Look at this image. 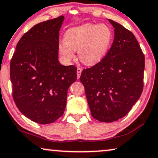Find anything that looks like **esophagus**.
Wrapping results in <instances>:
<instances>
[{
  "instance_id": "1",
  "label": "esophagus",
  "mask_w": 158,
  "mask_h": 158,
  "mask_svg": "<svg viewBox=\"0 0 158 158\" xmlns=\"http://www.w3.org/2000/svg\"><path fill=\"white\" fill-rule=\"evenodd\" d=\"M81 73H82V69L80 67H77V78H80V77H81Z\"/></svg>"
}]
</instances>
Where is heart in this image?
Masks as SVG:
<instances>
[{
  "label": "heart",
  "mask_w": 158,
  "mask_h": 158,
  "mask_svg": "<svg viewBox=\"0 0 158 158\" xmlns=\"http://www.w3.org/2000/svg\"><path fill=\"white\" fill-rule=\"evenodd\" d=\"M112 40V31L107 25L85 23L68 29L64 34V42L58 45V50L66 61H71L77 50L83 64L94 65L106 57Z\"/></svg>",
  "instance_id": "b5f03b06"
}]
</instances>
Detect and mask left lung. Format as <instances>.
I'll use <instances>...</instances> for the list:
<instances>
[{
	"mask_svg": "<svg viewBox=\"0 0 158 158\" xmlns=\"http://www.w3.org/2000/svg\"><path fill=\"white\" fill-rule=\"evenodd\" d=\"M114 40L102 61L81 73V83L95 119L112 122L124 117L141 97L145 58L134 34L108 19Z\"/></svg>",
	"mask_w": 158,
	"mask_h": 158,
	"instance_id": "left-lung-1",
	"label": "left lung"
}]
</instances>
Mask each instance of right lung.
Wrapping results in <instances>:
<instances>
[{
    "label": "right lung",
    "instance_id": "right-lung-1",
    "mask_svg": "<svg viewBox=\"0 0 158 158\" xmlns=\"http://www.w3.org/2000/svg\"><path fill=\"white\" fill-rule=\"evenodd\" d=\"M64 17L35 25L21 37L10 63L12 96L19 110L36 123H52L63 115L77 68L58 60Z\"/></svg>",
    "mask_w": 158,
    "mask_h": 158
}]
</instances>
